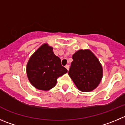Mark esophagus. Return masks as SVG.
Returning a JSON list of instances; mask_svg holds the SVG:
<instances>
[{"label": "esophagus", "mask_w": 125, "mask_h": 125, "mask_svg": "<svg viewBox=\"0 0 125 125\" xmlns=\"http://www.w3.org/2000/svg\"><path fill=\"white\" fill-rule=\"evenodd\" d=\"M65 68H66V69H67V70H69V68H70V66H69V65H66V66H65Z\"/></svg>", "instance_id": "1"}]
</instances>
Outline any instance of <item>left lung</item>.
I'll list each match as a JSON object with an SVG mask.
<instances>
[{
	"label": "left lung",
	"instance_id": "left-lung-1",
	"mask_svg": "<svg viewBox=\"0 0 125 125\" xmlns=\"http://www.w3.org/2000/svg\"><path fill=\"white\" fill-rule=\"evenodd\" d=\"M68 74L79 90L93 91L101 82L102 67L99 60L89 50H79L72 56Z\"/></svg>",
	"mask_w": 125,
	"mask_h": 125
}]
</instances>
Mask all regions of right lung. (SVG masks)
<instances>
[{
	"mask_svg": "<svg viewBox=\"0 0 125 125\" xmlns=\"http://www.w3.org/2000/svg\"><path fill=\"white\" fill-rule=\"evenodd\" d=\"M53 48L43 44L30 57L26 72L31 84L36 89L47 91L55 86L58 78L67 73Z\"/></svg>",
	"mask_w": 125,
	"mask_h": 125,
	"instance_id": "obj_1",
	"label": "right lung"
}]
</instances>
